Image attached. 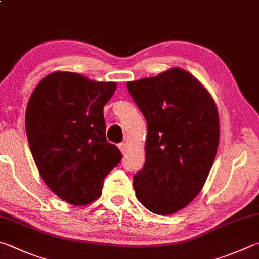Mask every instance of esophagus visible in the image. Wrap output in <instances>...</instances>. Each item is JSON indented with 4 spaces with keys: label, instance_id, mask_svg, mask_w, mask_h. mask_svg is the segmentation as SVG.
<instances>
[{
    "label": "esophagus",
    "instance_id": "esophagus-1",
    "mask_svg": "<svg viewBox=\"0 0 259 259\" xmlns=\"http://www.w3.org/2000/svg\"><path fill=\"white\" fill-rule=\"evenodd\" d=\"M119 148L122 152V154H125L126 152H128V145H126L125 143H120L119 144Z\"/></svg>",
    "mask_w": 259,
    "mask_h": 259
}]
</instances>
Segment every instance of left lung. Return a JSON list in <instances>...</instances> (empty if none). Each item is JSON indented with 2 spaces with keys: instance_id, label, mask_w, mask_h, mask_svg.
<instances>
[{
  "instance_id": "1",
  "label": "left lung",
  "mask_w": 259,
  "mask_h": 259,
  "mask_svg": "<svg viewBox=\"0 0 259 259\" xmlns=\"http://www.w3.org/2000/svg\"><path fill=\"white\" fill-rule=\"evenodd\" d=\"M147 121L144 167L134 177L146 208L170 215L199 194L216 156L219 112L198 79L180 68L126 82Z\"/></svg>"
}]
</instances>
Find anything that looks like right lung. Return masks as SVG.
<instances>
[{
    "mask_svg": "<svg viewBox=\"0 0 259 259\" xmlns=\"http://www.w3.org/2000/svg\"><path fill=\"white\" fill-rule=\"evenodd\" d=\"M116 82L56 71L37 84L26 110L32 157L50 189L69 204L88 205L102 195L105 177L122 154L106 140L103 109Z\"/></svg>",
    "mask_w": 259,
    "mask_h": 259,
    "instance_id": "add662e5",
    "label": "right lung"
}]
</instances>
